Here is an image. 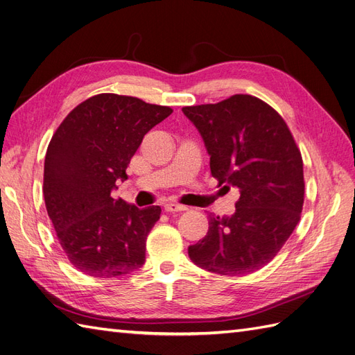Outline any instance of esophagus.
Listing matches in <instances>:
<instances>
[{"mask_svg":"<svg viewBox=\"0 0 355 355\" xmlns=\"http://www.w3.org/2000/svg\"><path fill=\"white\" fill-rule=\"evenodd\" d=\"M165 210L169 213H174V211H186L187 207L186 205H181L177 202H166L165 204Z\"/></svg>","mask_w":355,"mask_h":355,"instance_id":"34e87169","label":"esophagus"}]
</instances>
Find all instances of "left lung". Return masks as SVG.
<instances>
[{"instance_id": "8db88e82", "label": "left lung", "mask_w": 355, "mask_h": 355, "mask_svg": "<svg viewBox=\"0 0 355 355\" xmlns=\"http://www.w3.org/2000/svg\"><path fill=\"white\" fill-rule=\"evenodd\" d=\"M201 133L211 175L237 187L232 216L211 217L202 240L189 246L198 267L243 276L267 266L300 222L304 202L303 160L286 123L249 94L183 107Z\"/></svg>"}]
</instances>
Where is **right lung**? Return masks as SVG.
<instances>
[{
    "mask_svg": "<svg viewBox=\"0 0 355 355\" xmlns=\"http://www.w3.org/2000/svg\"><path fill=\"white\" fill-rule=\"evenodd\" d=\"M168 106L97 94L78 105L52 136L44 157L43 196L69 261L93 277H116L145 262V241L160 207L115 199L130 159Z\"/></svg>",
    "mask_w": 355,
    "mask_h": 355,
    "instance_id": "add662e5",
    "label": "right lung"
}]
</instances>
